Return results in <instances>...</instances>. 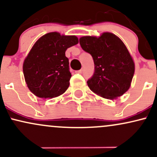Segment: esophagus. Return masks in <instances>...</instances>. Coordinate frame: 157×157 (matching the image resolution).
Masks as SVG:
<instances>
[{"instance_id":"esophagus-1","label":"esophagus","mask_w":157,"mask_h":157,"mask_svg":"<svg viewBox=\"0 0 157 157\" xmlns=\"http://www.w3.org/2000/svg\"><path fill=\"white\" fill-rule=\"evenodd\" d=\"M77 73H80V74H82L83 72V68H81L80 70H79V71H77Z\"/></svg>"}]
</instances>
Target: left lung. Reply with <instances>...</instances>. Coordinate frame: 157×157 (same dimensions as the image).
I'll list each match as a JSON object with an SVG mask.
<instances>
[{"mask_svg":"<svg viewBox=\"0 0 157 157\" xmlns=\"http://www.w3.org/2000/svg\"><path fill=\"white\" fill-rule=\"evenodd\" d=\"M80 44L92 56L94 63V72L87 81L89 89L110 100L125 93L134 76V63L121 40L105 32L100 37H80Z\"/></svg>","mask_w":157,"mask_h":157,"instance_id":"obj_1","label":"left lung"}]
</instances>
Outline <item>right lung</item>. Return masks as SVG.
<instances>
[{"instance_id": "obj_1", "label": "right lung", "mask_w": 157, "mask_h": 157, "mask_svg": "<svg viewBox=\"0 0 157 157\" xmlns=\"http://www.w3.org/2000/svg\"><path fill=\"white\" fill-rule=\"evenodd\" d=\"M78 44L76 36L50 32L35 43L23 66L29 89L40 98H53L67 90L71 74L66 49Z\"/></svg>"}]
</instances>
